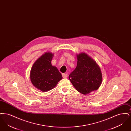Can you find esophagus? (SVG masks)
Returning <instances> with one entry per match:
<instances>
[{"instance_id":"34e87169","label":"esophagus","mask_w":131,"mask_h":131,"mask_svg":"<svg viewBox=\"0 0 131 131\" xmlns=\"http://www.w3.org/2000/svg\"><path fill=\"white\" fill-rule=\"evenodd\" d=\"M62 75V77L63 78H67V77H68V75H67V74L63 73Z\"/></svg>"}]
</instances>
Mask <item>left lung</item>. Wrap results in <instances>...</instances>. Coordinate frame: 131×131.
I'll return each mask as SVG.
<instances>
[{"mask_svg": "<svg viewBox=\"0 0 131 131\" xmlns=\"http://www.w3.org/2000/svg\"><path fill=\"white\" fill-rule=\"evenodd\" d=\"M77 56V65L69 75L70 81L81 93L85 95L97 90L102 81V74L99 66L84 52Z\"/></svg>", "mask_w": 131, "mask_h": 131, "instance_id": "obj_1", "label": "left lung"}]
</instances>
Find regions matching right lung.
<instances>
[{"mask_svg": "<svg viewBox=\"0 0 131 131\" xmlns=\"http://www.w3.org/2000/svg\"><path fill=\"white\" fill-rule=\"evenodd\" d=\"M53 54L45 53L33 64L30 78L32 84L42 92H47L56 86L62 79L61 74L56 66L51 65Z\"/></svg>", "mask_w": 131, "mask_h": 131, "instance_id": "1", "label": "right lung"}]
</instances>
